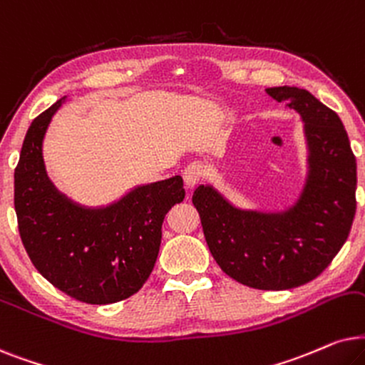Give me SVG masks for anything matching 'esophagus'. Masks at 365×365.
Instances as JSON below:
<instances>
[{
  "mask_svg": "<svg viewBox=\"0 0 365 365\" xmlns=\"http://www.w3.org/2000/svg\"><path fill=\"white\" fill-rule=\"evenodd\" d=\"M203 173H205L203 165H200V163L188 165V167L183 170V182H185V187L193 188L195 185H198L203 177Z\"/></svg>",
  "mask_w": 365,
  "mask_h": 365,
  "instance_id": "34e87169",
  "label": "esophagus"
}]
</instances>
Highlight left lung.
Returning <instances> with one entry per match:
<instances>
[{
    "label": "left lung",
    "instance_id": "left-lung-1",
    "mask_svg": "<svg viewBox=\"0 0 365 365\" xmlns=\"http://www.w3.org/2000/svg\"><path fill=\"white\" fill-rule=\"evenodd\" d=\"M300 115L307 177L297 202L282 212L235 207L212 185L192 202L213 259L252 289L285 290L314 280L346 244L356 215L357 165L337 113L297 86L267 88Z\"/></svg>",
    "mask_w": 365,
    "mask_h": 365
}]
</instances>
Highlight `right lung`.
I'll use <instances>...</instances> for the list:
<instances>
[{
    "mask_svg": "<svg viewBox=\"0 0 365 365\" xmlns=\"http://www.w3.org/2000/svg\"><path fill=\"white\" fill-rule=\"evenodd\" d=\"M63 96L33 120L14 170L19 237L36 270L80 302L105 305L137 294L157 262L162 223L185 198L180 175L138 185L106 207H83L48 178L43 138Z\"/></svg>",
    "mask_w": 365,
    "mask_h": 365,
    "instance_id": "add662e5",
    "label": "right lung"
}]
</instances>
